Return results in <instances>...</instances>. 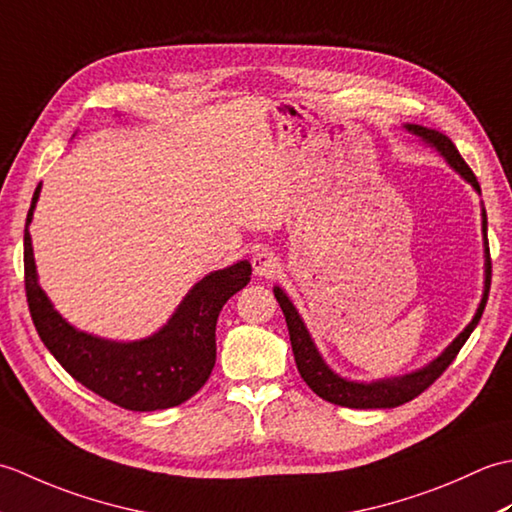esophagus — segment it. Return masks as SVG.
I'll return each mask as SVG.
<instances>
[{
  "label": "esophagus",
  "instance_id": "obj_1",
  "mask_svg": "<svg viewBox=\"0 0 512 512\" xmlns=\"http://www.w3.org/2000/svg\"><path fill=\"white\" fill-rule=\"evenodd\" d=\"M253 270L259 277H273L279 270V259L273 253V250H259V253L253 257Z\"/></svg>",
  "mask_w": 512,
  "mask_h": 512
}]
</instances>
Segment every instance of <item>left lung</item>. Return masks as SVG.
Returning a JSON list of instances; mask_svg holds the SVG:
<instances>
[{"label":"left lung","instance_id":"8db88e82","mask_svg":"<svg viewBox=\"0 0 512 512\" xmlns=\"http://www.w3.org/2000/svg\"><path fill=\"white\" fill-rule=\"evenodd\" d=\"M407 129L411 134L420 136L424 143H429L436 147L440 154L449 160V165L460 173V176L471 182L475 191H480V182H477L475 173L471 171V167L466 165L464 158L460 156L458 147L451 143L449 136H444L440 132H433V129L420 127V125H407ZM484 231H486V215H484ZM491 253L486 250V290H484V299L477 308V314L473 317V321L466 325V330L455 339L447 350L442 352V356H438L436 361L431 365H427L424 369L416 374L402 376V378H391V380H380V383H350V380H343L341 376H336L334 372H330L328 365L321 361V356L314 347L310 334L306 330V325L299 319V314L292 306L290 299L284 295V290L275 288V299L279 301L281 310H284V317L288 323V332H290V343H292V354H295V363L301 378L306 380L308 387L314 391V394L321 396L323 400L332 402V405H341V407H352V409H389V407H398L405 405V402L413 400L416 396H420L424 389H429L436 380L444 374L458 352L462 350V345L469 339L471 332L475 330V325L480 323L482 312L486 308L488 301V290H491Z\"/></svg>","mask_w":512,"mask_h":512}]
</instances>
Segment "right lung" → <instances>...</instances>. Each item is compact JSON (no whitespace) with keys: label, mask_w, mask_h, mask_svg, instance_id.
Masks as SVG:
<instances>
[{"label":"right lung","mask_w":512,"mask_h":512,"mask_svg":"<svg viewBox=\"0 0 512 512\" xmlns=\"http://www.w3.org/2000/svg\"><path fill=\"white\" fill-rule=\"evenodd\" d=\"M41 184L32 195L24 231V286L39 339L83 387L129 411L182 405L211 376L215 323L224 303L250 281L248 262L204 277L158 334L136 343H110L76 332L65 323L37 284L28 224Z\"/></svg>","instance_id":"right-lung-1"}]
</instances>
